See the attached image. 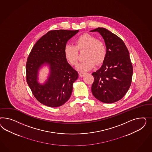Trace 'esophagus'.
<instances>
[{"label": "esophagus", "mask_w": 152, "mask_h": 152, "mask_svg": "<svg viewBox=\"0 0 152 152\" xmlns=\"http://www.w3.org/2000/svg\"><path fill=\"white\" fill-rule=\"evenodd\" d=\"M85 75H86V72H79V76L80 77H83Z\"/></svg>", "instance_id": "1"}]
</instances>
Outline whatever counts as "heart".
Masks as SVG:
<instances>
[{"label":"heart","mask_w":152,"mask_h":152,"mask_svg":"<svg viewBox=\"0 0 152 152\" xmlns=\"http://www.w3.org/2000/svg\"><path fill=\"white\" fill-rule=\"evenodd\" d=\"M83 53L84 60L77 66L80 71L86 72L95 66L101 64L106 58L107 47L104 42L97 39L91 34L85 33L75 41V45H67L64 47L66 60L72 66H76L78 60V52Z\"/></svg>","instance_id":"obj_1"}]
</instances>
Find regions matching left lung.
<instances>
[{
  "mask_svg": "<svg viewBox=\"0 0 152 152\" xmlns=\"http://www.w3.org/2000/svg\"><path fill=\"white\" fill-rule=\"evenodd\" d=\"M90 32L99 33L107 47L100 69L92 74V94L102 102H115L124 96L132 83L133 69L129 51L121 38L105 28L99 27Z\"/></svg>",
  "mask_w": 152,
  "mask_h": 152,
  "instance_id": "left-lung-1",
  "label": "left lung"
}]
</instances>
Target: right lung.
<instances>
[{
	"instance_id": "add662e5",
	"label": "right lung",
	"mask_w": 152,
	"mask_h": 152,
	"mask_svg": "<svg viewBox=\"0 0 152 152\" xmlns=\"http://www.w3.org/2000/svg\"><path fill=\"white\" fill-rule=\"evenodd\" d=\"M78 30L49 31L36 43L26 64L27 83L34 96L42 104L49 107L64 105L71 95L73 83L78 72L67 62L64 48ZM44 64L50 67V75L43 84L38 83L37 75Z\"/></svg>"
}]
</instances>
